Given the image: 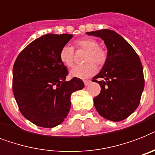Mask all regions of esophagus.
Instances as JSON below:
<instances>
[{
	"mask_svg": "<svg viewBox=\"0 0 155 155\" xmlns=\"http://www.w3.org/2000/svg\"><path fill=\"white\" fill-rule=\"evenodd\" d=\"M91 82H92V81L90 80H85V81H84V84H85V86H88V85H89Z\"/></svg>",
	"mask_w": 155,
	"mask_h": 155,
	"instance_id": "1",
	"label": "esophagus"
}]
</instances>
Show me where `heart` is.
Listing matches in <instances>:
<instances>
[{"mask_svg": "<svg viewBox=\"0 0 155 155\" xmlns=\"http://www.w3.org/2000/svg\"><path fill=\"white\" fill-rule=\"evenodd\" d=\"M76 49L86 51L84 62L86 63L74 66L70 70L71 77L78 78H87L94 74L97 71V64L100 67L103 66L108 60V52L103 47H99V43L93 38H82L74 43ZM61 62L67 67H72L74 62V50L72 47L66 45L62 47L59 53Z\"/></svg>", "mask_w": 155, "mask_h": 155, "instance_id": "obj_1", "label": "heart"}]
</instances>
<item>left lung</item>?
Segmentation results:
<instances>
[{
  "label": "left lung",
  "mask_w": 155,
  "mask_h": 155,
  "mask_svg": "<svg viewBox=\"0 0 155 155\" xmlns=\"http://www.w3.org/2000/svg\"><path fill=\"white\" fill-rule=\"evenodd\" d=\"M87 34L101 38L108 49L107 62L93 78L101 87L99 95L93 99L94 106L108 120H124L137 108L143 91L140 58L132 47L114 31L103 29Z\"/></svg>",
  "instance_id": "obj_1"
}]
</instances>
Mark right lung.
I'll return each instance as SVG.
<instances>
[{"label":"right lung","mask_w":155,"mask_h":155,"mask_svg":"<svg viewBox=\"0 0 155 155\" xmlns=\"http://www.w3.org/2000/svg\"><path fill=\"white\" fill-rule=\"evenodd\" d=\"M73 37L47 34L29 43L13 66L12 90L23 116L42 127L51 128L64 121L70 109L74 92L85 86L82 80L68 75L60 51Z\"/></svg>","instance_id":"1"}]
</instances>
